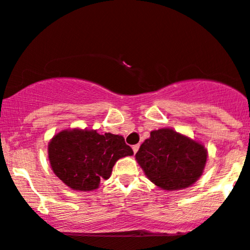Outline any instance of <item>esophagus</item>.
<instances>
[{
  "label": "esophagus",
  "mask_w": 250,
  "mask_h": 250,
  "mask_svg": "<svg viewBox=\"0 0 250 250\" xmlns=\"http://www.w3.org/2000/svg\"><path fill=\"white\" fill-rule=\"evenodd\" d=\"M139 148H140V145H135V146H133V150H134V153L138 152Z\"/></svg>",
  "instance_id": "obj_1"
}]
</instances>
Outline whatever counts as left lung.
Returning <instances> with one entry per match:
<instances>
[{"mask_svg": "<svg viewBox=\"0 0 250 250\" xmlns=\"http://www.w3.org/2000/svg\"><path fill=\"white\" fill-rule=\"evenodd\" d=\"M146 177L161 190H183L201 178L208 159L202 142L172 128L150 131L135 154Z\"/></svg>", "mask_w": 250, "mask_h": 250, "instance_id": "8db88e82", "label": "left lung"}]
</instances>
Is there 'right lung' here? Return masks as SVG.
I'll return each mask as SVG.
<instances>
[{
    "instance_id": "add662e5",
    "label": "right lung",
    "mask_w": 250,
    "mask_h": 250,
    "mask_svg": "<svg viewBox=\"0 0 250 250\" xmlns=\"http://www.w3.org/2000/svg\"><path fill=\"white\" fill-rule=\"evenodd\" d=\"M47 150L54 174L70 188L83 192L98 188L119 159L134 154L123 136L81 128L59 131Z\"/></svg>"
}]
</instances>
